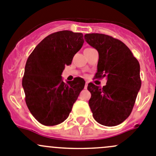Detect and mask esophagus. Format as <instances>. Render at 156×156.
<instances>
[{
    "label": "esophagus",
    "instance_id": "obj_1",
    "mask_svg": "<svg viewBox=\"0 0 156 156\" xmlns=\"http://www.w3.org/2000/svg\"><path fill=\"white\" fill-rule=\"evenodd\" d=\"M87 86H88V83H87V82H86V84H85V86H84L85 89H87Z\"/></svg>",
    "mask_w": 156,
    "mask_h": 156
}]
</instances>
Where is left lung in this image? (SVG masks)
Segmentation results:
<instances>
[{"label":"left lung","instance_id":"obj_1","mask_svg":"<svg viewBox=\"0 0 156 156\" xmlns=\"http://www.w3.org/2000/svg\"><path fill=\"white\" fill-rule=\"evenodd\" d=\"M86 42L98 52L95 78H107L102 88L88 84L89 105L94 119L101 125L114 127L131 114L141 87L140 64L129 48L120 40L99 33L86 34Z\"/></svg>","mask_w":156,"mask_h":156}]
</instances>
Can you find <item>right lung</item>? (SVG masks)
Instances as JSON below:
<instances>
[{
	"instance_id": "1",
	"label": "right lung",
	"mask_w": 156,
	"mask_h": 156,
	"mask_svg": "<svg viewBox=\"0 0 156 156\" xmlns=\"http://www.w3.org/2000/svg\"><path fill=\"white\" fill-rule=\"evenodd\" d=\"M83 42L82 33L59 31L45 37L28 58L22 85L26 105L40 124L55 126L68 118L86 82L76 77L64 83L61 74Z\"/></svg>"
}]
</instances>
